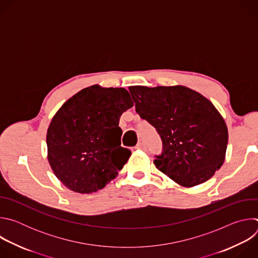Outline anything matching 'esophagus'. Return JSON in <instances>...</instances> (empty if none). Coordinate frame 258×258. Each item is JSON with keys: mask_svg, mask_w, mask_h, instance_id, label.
I'll return each instance as SVG.
<instances>
[{"mask_svg": "<svg viewBox=\"0 0 258 258\" xmlns=\"http://www.w3.org/2000/svg\"><path fill=\"white\" fill-rule=\"evenodd\" d=\"M146 148V146H145V144L143 143V141H140L138 144H137V146H136V149H138V150H142V149H145Z\"/></svg>", "mask_w": 258, "mask_h": 258, "instance_id": "34e87169", "label": "esophagus"}]
</instances>
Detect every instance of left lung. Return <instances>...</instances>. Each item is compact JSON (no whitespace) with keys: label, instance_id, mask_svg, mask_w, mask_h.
Returning <instances> with one entry per match:
<instances>
[{"label":"left lung","instance_id":"1","mask_svg":"<svg viewBox=\"0 0 258 258\" xmlns=\"http://www.w3.org/2000/svg\"><path fill=\"white\" fill-rule=\"evenodd\" d=\"M136 111L162 140L154 164L182 187L208 180L223 165L229 134L225 119L200 93L183 86L128 88Z\"/></svg>","mask_w":258,"mask_h":258}]
</instances>
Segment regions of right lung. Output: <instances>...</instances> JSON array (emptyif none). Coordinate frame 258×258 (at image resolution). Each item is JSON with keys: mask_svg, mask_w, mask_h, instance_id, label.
I'll return each mask as SVG.
<instances>
[{"mask_svg": "<svg viewBox=\"0 0 258 258\" xmlns=\"http://www.w3.org/2000/svg\"><path fill=\"white\" fill-rule=\"evenodd\" d=\"M134 106L123 88H86L56 112L47 132L48 160L69 190L90 194L115 178L131 150L120 146L121 114Z\"/></svg>", "mask_w": 258, "mask_h": 258, "instance_id": "add662e5", "label": "right lung"}]
</instances>
